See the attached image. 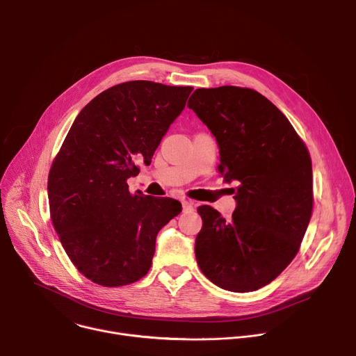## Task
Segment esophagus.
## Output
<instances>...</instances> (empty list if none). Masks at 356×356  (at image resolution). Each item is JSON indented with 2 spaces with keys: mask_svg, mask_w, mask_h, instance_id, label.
<instances>
[{
  "mask_svg": "<svg viewBox=\"0 0 356 356\" xmlns=\"http://www.w3.org/2000/svg\"><path fill=\"white\" fill-rule=\"evenodd\" d=\"M181 206H183V211H191L193 210V204L188 200H183Z\"/></svg>",
  "mask_w": 356,
  "mask_h": 356,
  "instance_id": "esophagus-1",
  "label": "esophagus"
}]
</instances>
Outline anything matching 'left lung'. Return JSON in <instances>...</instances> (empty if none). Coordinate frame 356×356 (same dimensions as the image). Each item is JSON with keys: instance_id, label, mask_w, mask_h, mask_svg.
Masks as SVG:
<instances>
[{"instance_id": "obj_1", "label": "left lung", "mask_w": 356, "mask_h": 356, "mask_svg": "<svg viewBox=\"0 0 356 356\" xmlns=\"http://www.w3.org/2000/svg\"><path fill=\"white\" fill-rule=\"evenodd\" d=\"M187 107L217 139L221 176L239 183L231 221L210 206L197 209V264L221 289L258 290L289 266L309 227L310 154L284 114L252 88H197Z\"/></svg>"}]
</instances>
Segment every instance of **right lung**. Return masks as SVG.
Returning a JSON list of instances; mask_svg holds the SVG:
<instances>
[{
  "label": "right lung",
  "instance_id": "right-lung-1",
  "mask_svg": "<svg viewBox=\"0 0 356 356\" xmlns=\"http://www.w3.org/2000/svg\"><path fill=\"white\" fill-rule=\"evenodd\" d=\"M193 87L135 80L99 92L74 120L47 179L50 218L73 265L118 287L143 277L158 232L177 200L131 194L127 180L150 165Z\"/></svg>",
  "mask_w": 356,
  "mask_h": 356
}]
</instances>
